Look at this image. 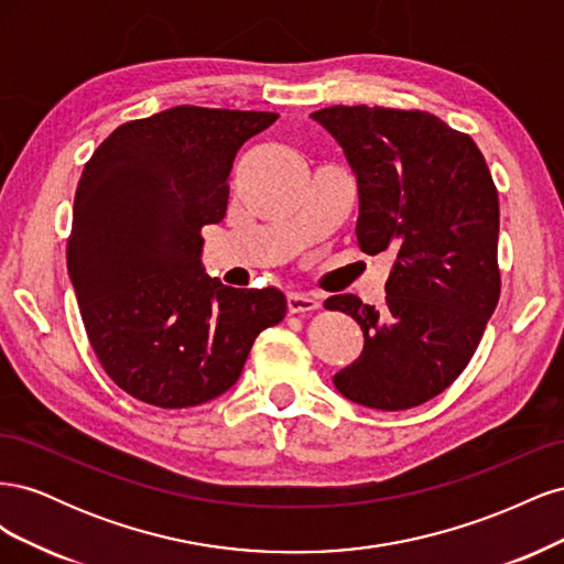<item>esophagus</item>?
<instances>
[{"mask_svg": "<svg viewBox=\"0 0 564 564\" xmlns=\"http://www.w3.org/2000/svg\"><path fill=\"white\" fill-rule=\"evenodd\" d=\"M286 308H289V313H311V311L319 308V301L313 294L289 292L286 294Z\"/></svg>", "mask_w": 564, "mask_h": 564, "instance_id": "34e87169", "label": "esophagus"}]
</instances>
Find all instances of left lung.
I'll list each match as a JSON object with an SVG mask.
<instances>
[{
    "label": "left lung",
    "mask_w": 564,
    "mask_h": 564,
    "mask_svg": "<svg viewBox=\"0 0 564 564\" xmlns=\"http://www.w3.org/2000/svg\"><path fill=\"white\" fill-rule=\"evenodd\" d=\"M357 178V245L395 256L381 308L324 301L365 334L334 373L340 395L381 412L412 409L454 383L499 303V195L470 135L423 110L332 106L311 115Z\"/></svg>",
    "instance_id": "obj_1"
}]
</instances>
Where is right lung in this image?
Masks as SVG:
<instances>
[{"instance_id":"right-lung-1","label":"right lung","mask_w":564,"mask_h":564,"mask_svg":"<svg viewBox=\"0 0 564 564\" xmlns=\"http://www.w3.org/2000/svg\"><path fill=\"white\" fill-rule=\"evenodd\" d=\"M275 119L176 106L117 127L84 166L67 275L98 362L131 398L183 409L224 395L286 315L275 286L209 278L199 235L226 216L237 150Z\"/></svg>"}]
</instances>
